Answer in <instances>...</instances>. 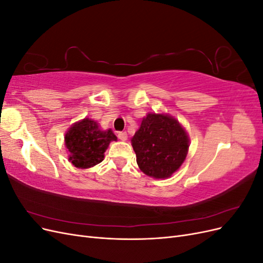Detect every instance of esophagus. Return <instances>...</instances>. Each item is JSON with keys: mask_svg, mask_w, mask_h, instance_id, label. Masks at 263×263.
I'll list each match as a JSON object with an SVG mask.
<instances>
[{"mask_svg": "<svg viewBox=\"0 0 263 263\" xmlns=\"http://www.w3.org/2000/svg\"><path fill=\"white\" fill-rule=\"evenodd\" d=\"M118 138L125 141V140H127V138H128V136H127L126 132H121V133H118Z\"/></svg>", "mask_w": 263, "mask_h": 263, "instance_id": "esophagus-1", "label": "esophagus"}]
</instances>
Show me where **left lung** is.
Here are the masks:
<instances>
[{
  "label": "left lung",
  "instance_id": "1",
  "mask_svg": "<svg viewBox=\"0 0 263 263\" xmlns=\"http://www.w3.org/2000/svg\"><path fill=\"white\" fill-rule=\"evenodd\" d=\"M140 170L156 179L169 178L184 161L189 137L177 119L149 113L132 138Z\"/></svg>",
  "mask_w": 263,
  "mask_h": 263
}]
</instances>
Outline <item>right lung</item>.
I'll return each mask as SVG.
<instances>
[{
  "instance_id": "1",
  "label": "right lung",
  "mask_w": 263,
  "mask_h": 263,
  "mask_svg": "<svg viewBox=\"0 0 263 263\" xmlns=\"http://www.w3.org/2000/svg\"><path fill=\"white\" fill-rule=\"evenodd\" d=\"M117 137L112 129L102 130L90 118L76 123L66 134L69 160L77 168L87 169L103 161L109 142Z\"/></svg>"
}]
</instances>
